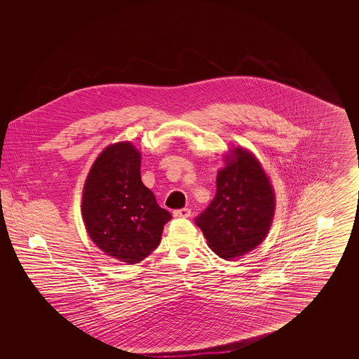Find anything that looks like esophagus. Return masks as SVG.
Returning <instances> with one entry per match:
<instances>
[{
    "mask_svg": "<svg viewBox=\"0 0 359 359\" xmlns=\"http://www.w3.org/2000/svg\"><path fill=\"white\" fill-rule=\"evenodd\" d=\"M173 217L175 218H189L191 217V210L189 208L176 210V211H173Z\"/></svg>",
    "mask_w": 359,
    "mask_h": 359,
    "instance_id": "1",
    "label": "esophagus"
}]
</instances>
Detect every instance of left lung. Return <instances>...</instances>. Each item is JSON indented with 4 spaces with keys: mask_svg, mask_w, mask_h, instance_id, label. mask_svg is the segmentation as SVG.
Segmentation results:
<instances>
[{
    "mask_svg": "<svg viewBox=\"0 0 359 359\" xmlns=\"http://www.w3.org/2000/svg\"><path fill=\"white\" fill-rule=\"evenodd\" d=\"M217 173V194L196 218L208 248L224 259L241 258L266 238L273 223L276 195L256 154L231 147Z\"/></svg>",
    "mask_w": 359,
    "mask_h": 359,
    "instance_id": "left-lung-1",
    "label": "left lung"
}]
</instances>
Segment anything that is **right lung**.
Masks as SVG:
<instances>
[{
    "label": "right lung",
    "instance_id": "right-lung-1",
    "mask_svg": "<svg viewBox=\"0 0 359 359\" xmlns=\"http://www.w3.org/2000/svg\"><path fill=\"white\" fill-rule=\"evenodd\" d=\"M141 152L130 141L107 145L87 173L82 218L90 239L106 256L138 264L160 243L171 214L141 180Z\"/></svg>",
    "mask_w": 359,
    "mask_h": 359
}]
</instances>
